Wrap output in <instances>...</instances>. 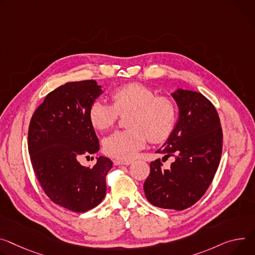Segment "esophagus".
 <instances>
[{
	"instance_id": "34e87169",
	"label": "esophagus",
	"mask_w": 255,
	"mask_h": 255,
	"mask_svg": "<svg viewBox=\"0 0 255 255\" xmlns=\"http://www.w3.org/2000/svg\"><path fill=\"white\" fill-rule=\"evenodd\" d=\"M132 163L131 160H119V159H115L114 160V164L116 166H120V165H124V166H128Z\"/></svg>"
}]
</instances>
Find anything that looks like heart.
Wrapping results in <instances>:
<instances>
[{
    "instance_id": "1",
    "label": "heart",
    "mask_w": 255,
    "mask_h": 255,
    "mask_svg": "<svg viewBox=\"0 0 255 255\" xmlns=\"http://www.w3.org/2000/svg\"><path fill=\"white\" fill-rule=\"evenodd\" d=\"M112 105L95 102L89 108V121L95 129L111 128L120 116L129 114L126 119L129 129L116 131L107 136L103 147L107 154L121 160H130L145 145L165 141L176 124L177 111L172 100L157 97L150 87L130 83L114 90Z\"/></svg>"
}]
</instances>
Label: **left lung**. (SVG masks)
I'll use <instances>...</instances> for the list:
<instances>
[{
  "label": "left lung",
  "instance_id": "8db88e82",
  "mask_svg": "<svg viewBox=\"0 0 255 255\" xmlns=\"http://www.w3.org/2000/svg\"><path fill=\"white\" fill-rule=\"evenodd\" d=\"M179 120L156 152L174 156L169 170L159 158L150 163L143 189L154 206L183 211L196 203L212 184L223 148V131L215 106L200 92L178 89L172 94Z\"/></svg>",
  "mask_w": 255,
  "mask_h": 255
}]
</instances>
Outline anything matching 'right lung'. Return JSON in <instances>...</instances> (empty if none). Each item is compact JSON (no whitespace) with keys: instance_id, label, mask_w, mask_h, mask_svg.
<instances>
[{"instance_id":"add662e5","label":"right lung","mask_w":255,"mask_h":255,"mask_svg":"<svg viewBox=\"0 0 255 255\" xmlns=\"http://www.w3.org/2000/svg\"><path fill=\"white\" fill-rule=\"evenodd\" d=\"M101 94L95 80L68 82L45 97L29 123L28 151L42 190L54 203L75 213L101 203L113 167L105 156L92 168L78 161L100 148L88 112Z\"/></svg>"}]
</instances>
